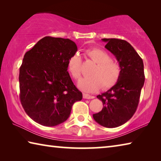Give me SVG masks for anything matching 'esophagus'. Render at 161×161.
<instances>
[{
	"label": "esophagus",
	"instance_id": "obj_1",
	"mask_svg": "<svg viewBox=\"0 0 161 161\" xmlns=\"http://www.w3.org/2000/svg\"><path fill=\"white\" fill-rule=\"evenodd\" d=\"M83 98H85V99H92V98H94V96H92V95H90L88 94H86V93H83Z\"/></svg>",
	"mask_w": 161,
	"mask_h": 161
}]
</instances>
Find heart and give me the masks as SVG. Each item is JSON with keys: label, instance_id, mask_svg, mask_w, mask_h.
<instances>
[{"label": "heart", "instance_id": "b5f03b06", "mask_svg": "<svg viewBox=\"0 0 161 161\" xmlns=\"http://www.w3.org/2000/svg\"><path fill=\"white\" fill-rule=\"evenodd\" d=\"M86 55L96 65L90 72L89 76L81 78L78 88L87 92L97 91L101 87L108 88L114 86L121 74L119 64L110 58L109 53L99 48H92L86 52ZM68 70L72 77L78 80L81 75V58L78 53H74L68 61Z\"/></svg>", "mask_w": 161, "mask_h": 161}]
</instances>
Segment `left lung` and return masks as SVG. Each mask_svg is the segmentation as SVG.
Instances as JSON below:
<instances>
[{"mask_svg": "<svg viewBox=\"0 0 161 161\" xmlns=\"http://www.w3.org/2000/svg\"><path fill=\"white\" fill-rule=\"evenodd\" d=\"M105 48L116 57L121 74L116 84L108 91L97 95L103 109L92 117L96 122L107 128H114L131 119L136 110L141 91L145 81L143 63L136 50L125 40L102 39Z\"/></svg>", "mask_w": 161, "mask_h": 161, "instance_id": "obj_1", "label": "left lung"}]
</instances>
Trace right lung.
Instances as JSON below:
<instances>
[{
	"mask_svg": "<svg viewBox=\"0 0 161 161\" xmlns=\"http://www.w3.org/2000/svg\"><path fill=\"white\" fill-rule=\"evenodd\" d=\"M78 50L69 39L45 36L24 56L19 68V97L25 112L39 125L54 126L69 117L82 92L68 72V61Z\"/></svg>",
	"mask_w": 161,
	"mask_h": 161,
	"instance_id": "1",
	"label": "right lung"
}]
</instances>
